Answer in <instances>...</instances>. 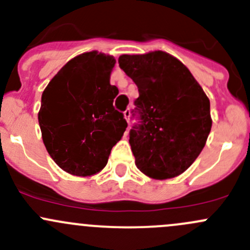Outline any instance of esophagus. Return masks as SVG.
Masks as SVG:
<instances>
[{"label": "esophagus", "mask_w": 250, "mask_h": 250, "mask_svg": "<svg viewBox=\"0 0 250 250\" xmlns=\"http://www.w3.org/2000/svg\"><path fill=\"white\" fill-rule=\"evenodd\" d=\"M123 115H125V121H127L128 123H129V117H130V110L129 109H127L125 111V112H123Z\"/></svg>", "instance_id": "1"}]
</instances>
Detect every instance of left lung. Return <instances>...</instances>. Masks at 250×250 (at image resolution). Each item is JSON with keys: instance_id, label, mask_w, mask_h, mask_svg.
<instances>
[{"instance_id": "left-lung-1", "label": "left lung", "mask_w": 250, "mask_h": 250, "mask_svg": "<svg viewBox=\"0 0 250 250\" xmlns=\"http://www.w3.org/2000/svg\"><path fill=\"white\" fill-rule=\"evenodd\" d=\"M120 67L139 90L129 144L140 172L153 179L180 175L206 145L210 103L188 67L162 50L123 54Z\"/></svg>"}]
</instances>
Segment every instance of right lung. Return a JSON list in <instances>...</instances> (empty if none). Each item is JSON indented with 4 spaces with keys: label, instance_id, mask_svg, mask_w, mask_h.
I'll list each match as a JSON object with an SVG mask.
<instances>
[{
    "label": "right lung",
    "instance_id": "obj_1",
    "mask_svg": "<svg viewBox=\"0 0 250 250\" xmlns=\"http://www.w3.org/2000/svg\"><path fill=\"white\" fill-rule=\"evenodd\" d=\"M116 60L88 52L70 60L42 93L39 123L48 153L65 172L93 175L106 166L127 122L110 84Z\"/></svg>",
    "mask_w": 250,
    "mask_h": 250
}]
</instances>
